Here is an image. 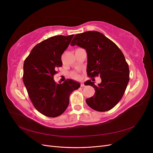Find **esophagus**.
I'll return each mask as SVG.
<instances>
[{
	"mask_svg": "<svg viewBox=\"0 0 153 153\" xmlns=\"http://www.w3.org/2000/svg\"><path fill=\"white\" fill-rule=\"evenodd\" d=\"M80 86H81V87H84V86H85V84H84V82H81V84H80Z\"/></svg>",
	"mask_w": 153,
	"mask_h": 153,
	"instance_id": "obj_1",
	"label": "esophagus"
}]
</instances>
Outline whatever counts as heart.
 <instances>
[{"mask_svg": "<svg viewBox=\"0 0 153 153\" xmlns=\"http://www.w3.org/2000/svg\"><path fill=\"white\" fill-rule=\"evenodd\" d=\"M73 76L74 78H78V75H76V74H73Z\"/></svg>", "mask_w": 153, "mask_h": 153, "instance_id": "1", "label": "heart"}]
</instances>
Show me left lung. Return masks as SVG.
Returning a JSON list of instances; mask_svg holds the SVG:
<instances>
[{"label": "left lung", "instance_id": "8db88e82", "mask_svg": "<svg viewBox=\"0 0 153 153\" xmlns=\"http://www.w3.org/2000/svg\"><path fill=\"white\" fill-rule=\"evenodd\" d=\"M71 46L85 49L87 53V73L89 77L100 76L101 82L94 87L95 94L86 99L90 107L98 112L114 108L124 95L129 80V70L121 50L113 41L97 31H87L76 34Z\"/></svg>", "mask_w": 153, "mask_h": 153}]
</instances>
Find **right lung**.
Instances as JSON below:
<instances>
[{"label":"right lung","mask_w":153,"mask_h":153,"mask_svg":"<svg viewBox=\"0 0 153 153\" xmlns=\"http://www.w3.org/2000/svg\"><path fill=\"white\" fill-rule=\"evenodd\" d=\"M74 35H59L45 39L32 48L24 63L23 82L30 101L44 115L55 117L67 108L71 92L80 84L68 79L62 84L53 80L57 68L61 67V56Z\"/></svg>","instance_id":"1"}]
</instances>
